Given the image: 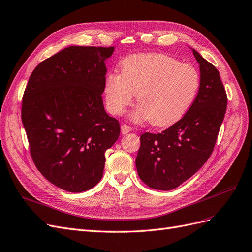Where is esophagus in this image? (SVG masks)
Returning a JSON list of instances; mask_svg holds the SVG:
<instances>
[{"instance_id":"esophagus-1","label":"esophagus","mask_w":252,"mask_h":252,"mask_svg":"<svg viewBox=\"0 0 252 252\" xmlns=\"http://www.w3.org/2000/svg\"><path fill=\"white\" fill-rule=\"evenodd\" d=\"M121 131H122V133L123 134H127V133H129L131 131V127L130 126H128V125H122L121 126Z\"/></svg>"}]
</instances>
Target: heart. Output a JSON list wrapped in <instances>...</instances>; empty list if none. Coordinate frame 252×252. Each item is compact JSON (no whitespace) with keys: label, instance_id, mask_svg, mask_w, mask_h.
Instances as JSON below:
<instances>
[{"label":"heart","instance_id":"heart-1","mask_svg":"<svg viewBox=\"0 0 252 252\" xmlns=\"http://www.w3.org/2000/svg\"><path fill=\"white\" fill-rule=\"evenodd\" d=\"M121 69L105 78L106 107L120 116L136 94L139 104L129 116L134 123L174 124L185 116L200 88V75L193 66L162 53L130 56L121 63Z\"/></svg>","mask_w":252,"mask_h":252}]
</instances>
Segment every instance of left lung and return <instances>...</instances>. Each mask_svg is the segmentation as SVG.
Listing matches in <instances>:
<instances>
[{
  "mask_svg": "<svg viewBox=\"0 0 252 252\" xmlns=\"http://www.w3.org/2000/svg\"><path fill=\"white\" fill-rule=\"evenodd\" d=\"M192 51L201 72L194 102L162 133L146 132L140 138L135 165L140 179L150 188L171 190L191 178L209 158L225 117L227 95L220 73Z\"/></svg>",
  "mask_w": 252,
  "mask_h": 252,
  "instance_id": "1",
  "label": "left lung"
}]
</instances>
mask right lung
<instances>
[{
  "label": "right lung",
  "mask_w": 252,
  "mask_h": 252,
  "mask_svg": "<svg viewBox=\"0 0 252 252\" xmlns=\"http://www.w3.org/2000/svg\"><path fill=\"white\" fill-rule=\"evenodd\" d=\"M114 47H67L43 61L30 75L22 122L39 171L69 192L95 186L105 151L120 135L118 120L104 109L105 61Z\"/></svg>",
  "instance_id": "1"
}]
</instances>
